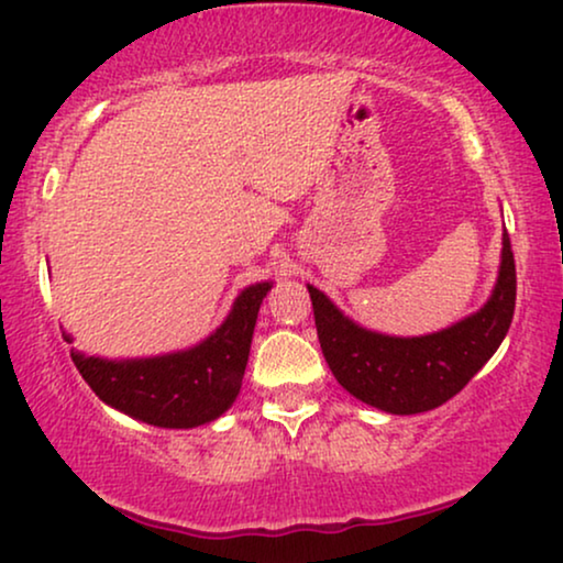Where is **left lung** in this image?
<instances>
[{"mask_svg": "<svg viewBox=\"0 0 563 563\" xmlns=\"http://www.w3.org/2000/svg\"><path fill=\"white\" fill-rule=\"evenodd\" d=\"M307 289L322 356L341 387L384 412L415 415L459 395L499 349L512 322L518 276L505 233L503 266L489 302L472 318L422 338H389L353 325L322 291Z\"/></svg>", "mask_w": 563, "mask_h": 563, "instance_id": "obj_1", "label": "left lung"}]
</instances>
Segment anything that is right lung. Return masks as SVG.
<instances>
[{"instance_id": "add662e5", "label": "right lung", "mask_w": 563, "mask_h": 563, "mask_svg": "<svg viewBox=\"0 0 563 563\" xmlns=\"http://www.w3.org/2000/svg\"><path fill=\"white\" fill-rule=\"evenodd\" d=\"M272 284H253L235 299L228 320L191 351L141 361H107L71 349L84 382L107 405L158 428L205 426L241 391L258 307Z\"/></svg>"}]
</instances>
